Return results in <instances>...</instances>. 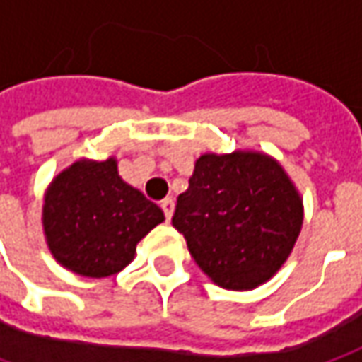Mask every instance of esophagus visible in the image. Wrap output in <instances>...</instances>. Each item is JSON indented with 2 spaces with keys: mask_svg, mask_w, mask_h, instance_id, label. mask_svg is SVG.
Returning <instances> with one entry per match:
<instances>
[{
  "mask_svg": "<svg viewBox=\"0 0 362 362\" xmlns=\"http://www.w3.org/2000/svg\"><path fill=\"white\" fill-rule=\"evenodd\" d=\"M162 210H164V214H166V220L172 218V214H174V200L172 198H166V200H162Z\"/></svg>",
  "mask_w": 362,
  "mask_h": 362,
  "instance_id": "1",
  "label": "esophagus"
}]
</instances>
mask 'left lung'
Instances as JSON below:
<instances>
[{"mask_svg":"<svg viewBox=\"0 0 362 362\" xmlns=\"http://www.w3.org/2000/svg\"><path fill=\"white\" fill-rule=\"evenodd\" d=\"M208 279L250 291L286 262L303 228V198L274 158L236 150L196 160L172 216Z\"/></svg>","mask_w":362,"mask_h":362,"instance_id":"8db88e82","label":"left lung"}]
</instances>
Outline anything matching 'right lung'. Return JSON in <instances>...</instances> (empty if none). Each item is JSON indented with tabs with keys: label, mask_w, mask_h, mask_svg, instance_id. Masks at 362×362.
<instances>
[{
	"label": "right lung",
	"mask_w": 362,
	"mask_h": 362,
	"mask_svg": "<svg viewBox=\"0 0 362 362\" xmlns=\"http://www.w3.org/2000/svg\"><path fill=\"white\" fill-rule=\"evenodd\" d=\"M42 222L49 252L62 267L104 279L130 264L136 244L164 222V212L119 178L114 158H83L49 184Z\"/></svg>",
	"instance_id": "obj_1"
}]
</instances>
